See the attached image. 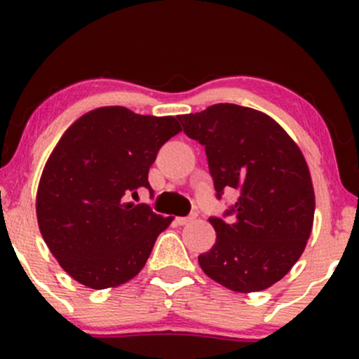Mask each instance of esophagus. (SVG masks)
<instances>
[{"label":"esophagus","instance_id":"34e87169","mask_svg":"<svg viewBox=\"0 0 359 359\" xmlns=\"http://www.w3.org/2000/svg\"><path fill=\"white\" fill-rule=\"evenodd\" d=\"M197 217V212H192V214H189V216H185V217H177V224H180V226H184V224H189V222H192L194 219H196Z\"/></svg>","mask_w":359,"mask_h":359}]
</instances>
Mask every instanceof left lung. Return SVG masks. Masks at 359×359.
<instances>
[{"mask_svg": "<svg viewBox=\"0 0 359 359\" xmlns=\"http://www.w3.org/2000/svg\"><path fill=\"white\" fill-rule=\"evenodd\" d=\"M179 121L204 147L217 199L236 194L222 217H209L216 243L199 255L201 269L229 290H265L311 236L316 199L302 151L275 119L245 106L219 102Z\"/></svg>", "mask_w": 359, "mask_h": 359, "instance_id": "1", "label": "left lung"}]
</instances>
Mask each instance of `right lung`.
Segmentation results:
<instances>
[{
	"instance_id": "obj_1",
	"label": "right lung",
	"mask_w": 359,
	"mask_h": 359,
	"mask_svg": "<svg viewBox=\"0 0 359 359\" xmlns=\"http://www.w3.org/2000/svg\"><path fill=\"white\" fill-rule=\"evenodd\" d=\"M180 131L174 116L137 114L123 106L94 109L62 135L43 168L36 219L48 250L89 288L118 287L145 266L174 217L137 199L165 142Z\"/></svg>"
}]
</instances>
